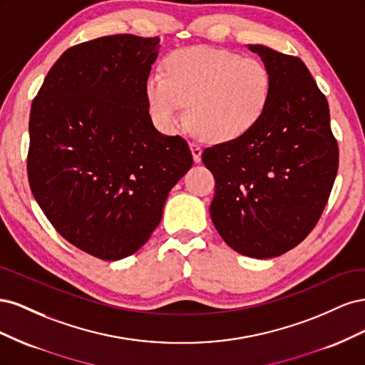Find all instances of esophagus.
<instances>
[{
    "label": "esophagus",
    "mask_w": 365,
    "mask_h": 365,
    "mask_svg": "<svg viewBox=\"0 0 365 365\" xmlns=\"http://www.w3.org/2000/svg\"><path fill=\"white\" fill-rule=\"evenodd\" d=\"M190 150H192V155L195 163H200L201 161V153H202V148L197 145V143H190Z\"/></svg>",
    "instance_id": "1"
}]
</instances>
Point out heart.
<instances>
[{"instance_id":"1","label":"heart","mask_w":365,"mask_h":365,"mask_svg":"<svg viewBox=\"0 0 365 365\" xmlns=\"http://www.w3.org/2000/svg\"><path fill=\"white\" fill-rule=\"evenodd\" d=\"M272 77L267 65L254 58L212 47L181 48L164 61V71L153 70L146 81L150 114L164 130L185 118L210 143L245 135L267 113Z\"/></svg>"}]
</instances>
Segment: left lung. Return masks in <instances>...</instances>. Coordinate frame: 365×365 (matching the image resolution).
Listing matches in <instances>:
<instances>
[{"label": "left lung", "instance_id": "8db88e82", "mask_svg": "<svg viewBox=\"0 0 365 365\" xmlns=\"http://www.w3.org/2000/svg\"><path fill=\"white\" fill-rule=\"evenodd\" d=\"M272 77L267 113L245 135L202 152L215 176L210 215L235 251L271 259L306 239L332 190L339 150L326 96L303 61L263 46Z\"/></svg>", "mask_w": 365, "mask_h": 365}]
</instances>
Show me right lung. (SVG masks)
<instances>
[{"instance_id":"add662e5","label":"right lung","mask_w":365,"mask_h":365,"mask_svg":"<svg viewBox=\"0 0 365 365\" xmlns=\"http://www.w3.org/2000/svg\"><path fill=\"white\" fill-rule=\"evenodd\" d=\"M158 38L113 35L63 51L33 98L27 175L58 233L102 260L146 244L192 168L180 135L152 123L146 81Z\"/></svg>"}]
</instances>
